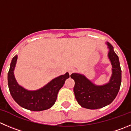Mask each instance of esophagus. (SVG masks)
I'll list each match as a JSON object with an SVG mask.
<instances>
[{
  "label": "esophagus",
  "mask_w": 131,
  "mask_h": 131,
  "mask_svg": "<svg viewBox=\"0 0 131 131\" xmlns=\"http://www.w3.org/2000/svg\"><path fill=\"white\" fill-rule=\"evenodd\" d=\"M74 71H75V68H70L69 69H68V72H69L70 74H71L72 73H73Z\"/></svg>",
  "instance_id": "obj_1"
}]
</instances>
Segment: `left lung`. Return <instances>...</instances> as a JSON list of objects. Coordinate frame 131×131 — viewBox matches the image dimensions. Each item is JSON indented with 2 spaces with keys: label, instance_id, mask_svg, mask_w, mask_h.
Returning <instances> with one entry per match:
<instances>
[{
  "label": "left lung",
  "instance_id": "1",
  "mask_svg": "<svg viewBox=\"0 0 131 131\" xmlns=\"http://www.w3.org/2000/svg\"><path fill=\"white\" fill-rule=\"evenodd\" d=\"M109 49L108 56L112 65V74L107 83L96 85L84 75L73 73L71 78L75 81L73 92L79 104L84 108L96 110L110 104L114 101L122 82V70L118 56L110 43H106Z\"/></svg>",
  "mask_w": 131,
  "mask_h": 131
}]
</instances>
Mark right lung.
<instances>
[{
  "instance_id": "obj_1",
  "label": "right lung",
  "mask_w": 131,
  "mask_h": 131,
  "mask_svg": "<svg viewBox=\"0 0 131 131\" xmlns=\"http://www.w3.org/2000/svg\"><path fill=\"white\" fill-rule=\"evenodd\" d=\"M17 55L12 59L7 74V81L10 93L15 102L21 107L33 111H40L50 108L55 104L58 93L63 87L66 79L69 78L68 72L53 79L41 88L28 90L16 81L14 75Z\"/></svg>"
}]
</instances>
